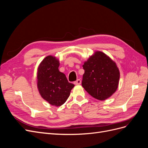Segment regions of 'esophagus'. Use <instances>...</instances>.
I'll return each mask as SVG.
<instances>
[{"label":"esophagus","mask_w":148,"mask_h":148,"mask_svg":"<svg viewBox=\"0 0 148 148\" xmlns=\"http://www.w3.org/2000/svg\"><path fill=\"white\" fill-rule=\"evenodd\" d=\"M82 83V82L81 80H80L79 79H78L77 80H76V81L74 82V84H76V85H79Z\"/></svg>","instance_id":"34e87169"}]
</instances>
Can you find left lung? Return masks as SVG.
<instances>
[{
	"label": "left lung",
	"mask_w": 148,
	"mask_h": 148,
	"mask_svg": "<svg viewBox=\"0 0 148 148\" xmlns=\"http://www.w3.org/2000/svg\"><path fill=\"white\" fill-rule=\"evenodd\" d=\"M83 68L82 86L94 98L104 101L117 90L120 71L115 62L104 53L96 52L84 62Z\"/></svg>",
	"instance_id": "obj_1"
}]
</instances>
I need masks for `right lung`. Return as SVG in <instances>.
<instances>
[{"instance_id":"right-lung-1","label":"right lung","mask_w":148,"mask_h":148,"mask_svg":"<svg viewBox=\"0 0 148 148\" xmlns=\"http://www.w3.org/2000/svg\"><path fill=\"white\" fill-rule=\"evenodd\" d=\"M59 61L56 57L47 56L38 69V88L41 97L49 104L60 106L68 99L75 85L59 70Z\"/></svg>"}]
</instances>
